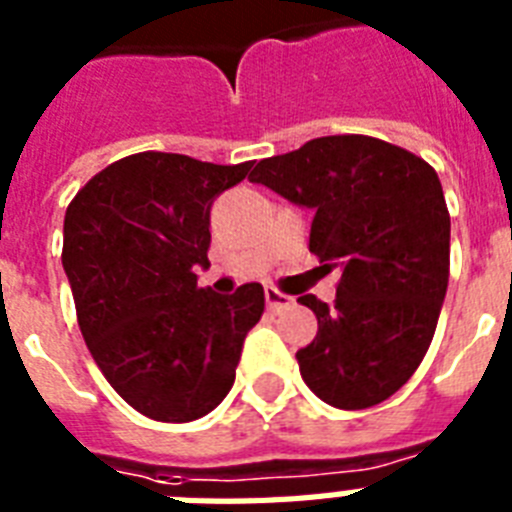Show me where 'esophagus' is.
<instances>
[{
    "mask_svg": "<svg viewBox=\"0 0 512 512\" xmlns=\"http://www.w3.org/2000/svg\"><path fill=\"white\" fill-rule=\"evenodd\" d=\"M265 303H268V311L279 313L292 305V297L284 295V292H279V289H265Z\"/></svg>",
    "mask_w": 512,
    "mask_h": 512,
    "instance_id": "1",
    "label": "esophagus"
}]
</instances>
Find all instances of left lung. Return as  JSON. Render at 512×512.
Instances as JSON below:
<instances>
[{
  "mask_svg": "<svg viewBox=\"0 0 512 512\" xmlns=\"http://www.w3.org/2000/svg\"><path fill=\"white\" fill-rule=\"evenodd\" d=\"M252 183L311 207V252L340 268L335 305L303 295L319 332L297 350L305 385L369 409L404 385L436 335L449 284V209L422 156L369 135H329L257 164Z\"/></svg>",
  "mask_w": 512,
  "mask_h": 512,
  "instance_id": "8db88e82",
  "label": "left lung"
}]
</instances>
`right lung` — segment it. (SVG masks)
<instances>
[{"label": "right lung", "instance_id": "right-lung-1", "mask_svg": "<svg viewBox=\"0 0 512 512\" xmlns=\"http://www.w3.org/2000/svg\"><path fill=\"white\" fill-rule=\"evenodd\" d=\"M249 170L143 151L90 177L66 209L60 257L84 342L111 388L151 420L212 412L265 311L260 284L233 295L196 284L212 201Z\"/></svg>", "mask_w": 512, "mask_h": 512}]
</instances>
